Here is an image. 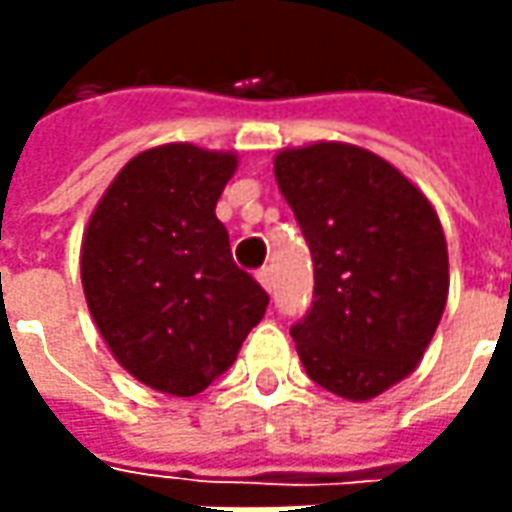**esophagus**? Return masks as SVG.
<instances>
[{
	"label": "esophagus",
	"mask_w": 512,
	"mask_h": 512,
	"mask_svg": "<svg viewBox=\"0 0 512 512\" xmlns=\"http://www.w3.org/2000/svg\"><path fill=\"white\" fill-rule=\"evenodd\" d=\"M256 279H259V285L265 287L267 293L273 290V276H270V267H262V270L256 273Z\"/></svg>",
	"instance_id": "1"
}]
</instances>
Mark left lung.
Returning a JSON list of instances; mask_svg holds the SVG:
<instances>
[{"label":"left lung","mask_w":512,"mask_h":512,"mask_svg":"<svg viewBox=\"0 0 512 512\" xmlns=\"http://www.w3.org/2000/svg\"><path fill=\"white\" fill-rule=\"evenodd\" d=\"M273 173L313 256V305L290 327L307 376L367 402L416 370L447 305V242L402 170L347 142L276 153Z\"/></svg>","instance_id":"left-lung-1"}]
</instances>
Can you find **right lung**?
Listing matches in <instances>:
<instances>
[{
    "mask_svg": "<svg viewBox=\"0 0 512 512\" xmlns=\"http://www.w3.org/2000/svg\"><path fill=\"white\" fill-rule=\"evenodd\" d=\"M236 165V153L187 142L142 150L82 236V287L102 339L133 379L168 396L219 379L270 302L216 219Z\"/></svg>",
    "mask_w": 512,
    "mask_h": 512,
    "instance_id": "1",
    "label": "right lung"
}]
</instances>
